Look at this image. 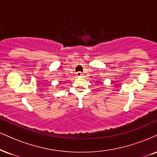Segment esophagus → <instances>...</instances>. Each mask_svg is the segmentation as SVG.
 <instances>
[{"instance_id":"obj_1","label":"esophagus","mask_w":157,"mask_h":157,"mask_svg":"<svg viewBox=\"0 0 157 157\" xmlns=\"http://www.w3.org/2000/svg\"><path fill=\"white\" fill-rule=\"evenodd\" d=\"M76 75H77V77H82V75H83V74H82V72H80V71H78V72L76 73Z\"/></svg>"}]
</instances>
